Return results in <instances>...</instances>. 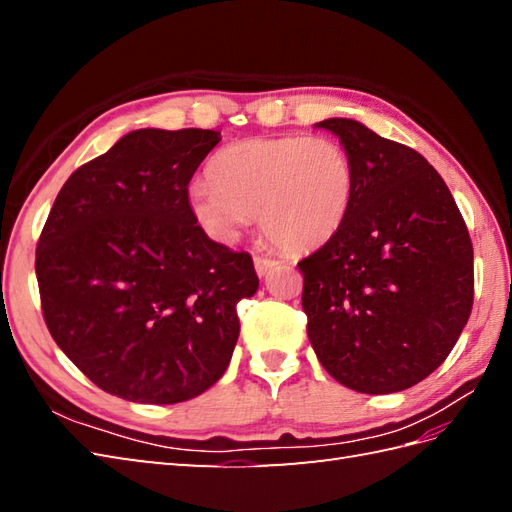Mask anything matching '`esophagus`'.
Wrapping results in <instances>:
<instances>
[{
  "label": "esophagus",
  "mask_w": 512,
  "mask_h": 512,
  "mask_svg": "<svg viewBox=\"0 0 512 512\" xmlns=\"http://www.w3.org/2000/svg\"><path fill=\"white\" fill-rule=\"evenodd\" d=\"M255 270H257V275H266L270 268H273L277 262L275 259H270V257H264V255H255Z\"/></svg>",
  "instance_id": "34e87169"
}]
</instances>
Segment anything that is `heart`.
<instances>
[{
  "label": "heart",
  "instance_id": "1",
  "mask_svg": "<svg viewBox=\"0 0 512 512\" xmlns=\"http://www.w3.org/2000/svg\"><path fill=\"white\" fill-rule=\"evenodd\" d=\"M209 182H193L189 206L215 239L228 242L250 217L277 248L306 253L343 226L354 200V162L325 136L246 138L217 151Z\"/></svg>",
  "mask_w": 512,
  "mask_h": 512
}]
</instances>
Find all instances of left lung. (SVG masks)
I'll return each instance as SVG.
<instances>
[{"instance_id":"left-lung-1","label":"left lung","mask_w":512,"mask_h":512,"mask_svg":"<svg viewBox=\"0 0 512 512\" xmlns=\"http://www.w3.org/2000/svg\"><path fill=\"white\" fill-rule=\"evenodd\" d=\"M317 125L339 136L356 184L339 233L297 264L310 343L341 385L394 394L436 372L469 321V228L416 149L350 118Z\"/></svg>"}]
</instances>
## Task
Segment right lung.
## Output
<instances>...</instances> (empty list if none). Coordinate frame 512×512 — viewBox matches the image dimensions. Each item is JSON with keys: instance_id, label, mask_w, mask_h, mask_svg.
Here are the masks:
<instances>
[{"instance_id": "add662e5", "label": "right lung", "mask_w": 512, "mask_h": 512, "mask_svg": "<svg viewBox=\"0 0 512 512\" xmlns=\"http://www.w3.org/2000/svg\"><path fill=\"white\" fill-rule=\"evenodd\" d=\"M213 129H136L65 180L37 242L41 312L96 387L147 405L200 396L226 372L253 257L206 237L189 182Z\"/></svg>"}]
</instances>
